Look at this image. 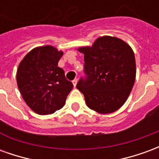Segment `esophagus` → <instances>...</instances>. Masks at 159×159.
<instances>
[{
    "label": "esophagus",
    "mask_w": 159,
    "mask_h": 159,
    "mask_svg": "<svg viewBox=\"0 0 159 159\" xmlns=\"http://www.w3.org/2000/svg\"><path fill=\"white\" fill-rule=\"evenodd\" d=\"M72 83H73V85H74V87H76V83H77V79H74L72 81Z\"/></svg>",
    "instance_id": "esophagus-1"
}]
</instances>
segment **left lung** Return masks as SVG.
Segmentation results:
<instances>
[{"mask_svg":"<svg viewBox=\"0 0 159 159\" xmlns=\"http://www.w3.org/2000/svg\"><path fill=\"white\" fill-rule=\"evenodd\" d=\"M84 54L87 78L76 85L87 106L100 114L112 113L125 103L136 76L133 49L115 36L98 37L93 45L77 49Z\"/></svg>","mask_w":159,"mask_h":159,"instance_id":"obj_1","label":"left lung"}]
</instances>
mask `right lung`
Instances as JSON below:
<instances>
[{
  "label": "right lung",
  "instance_id": "1",
  "mask_svg": "<svg viewBox=\"0 0 159 159\" xmlns=\"http://www.w3.org/2000/svg\"><path fill=\"white\" fill-rule=\"evenodd\" d=\"M62 55V51L52 46H41L30 51L19 63L18 88L27 106L39 115L61 109L73 89L64 70L58 66Z\"/></svg>",
  "mask_w": 159,
  "mask_h": 159
}]
</instances>
